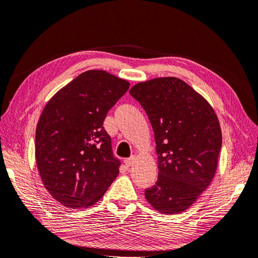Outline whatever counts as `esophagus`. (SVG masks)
I'll return each instance as SVG.
<instances>
[{
	"label": "esophagus",
	"instance_id": "1",
	"mask_svg": "<svg viewBox=\"0 0 258 258\" xmlns=\"http://www.w3.org/2000/svg\"><path fill=\"white\" fill-rule=\"evenodd\" d=\"M135 158H136V156H132V157H130V158H128V159L125 160V164L127 165L128 167L131 166L132 163H133V160H135Z\"/></svg>",
	"mask_w": 258,
	"mask_h": 258
}]
</instances>
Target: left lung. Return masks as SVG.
I'll use <instances>...</instances> for the list:
<instances>
[{"label":"left lung","mask_w":258,"mask_h":258,"mask_svg":"<svg viewBox=\"0 0 258 258\" xmlns=\"http://www.w3.org/2000/svg\"><path fill=\"white\" fill-rule=\"evenodd\" d=\"M129 93L147 113L157 144L158 181L145 197L163 214L184 212L215 176L222 145L218 118L207 100L176 77L140 82Z\"/></svg>","instance_id":"8db88e82"}]
</instances>
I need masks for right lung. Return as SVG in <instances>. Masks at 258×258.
Here are the masks:
<instances>
[{
	"instance_id": "right-lung-1",
	"label": "right lung",
	"mask_w": 258,
	"mask_h": 258,
	"mask_svg": "<svg viewBox=\"0 0 258 258\" xmlns=\"http://www.w3.org/2000/svg\"><path fill=\"white\" fill-rule=\"evenodd\" d=\"M129 82L90 70L51 97L36 129V161L44 187L71 209L95 204L115 180L119 161L102 123Z\"/></svg>"
}]
</instances>
